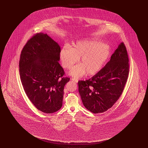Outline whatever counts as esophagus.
Wrapping results in <instances>:
<instances>
[{"instance_id": "esophagus-1", "label": "esophagus", "mask_w": 148, "mask_h": 148, "mask_svg": "<svg viewBox=\"0 0 148 148\" xmlns=\"http://www.w3.org/2000/svg\"><path fill=\"white\" fill-rule=\"evenodd\" d=\"M71 80H72L73 81H75V82H76V83H77V82H78V79H75V78H73L72 79H71Z\"/></svg>"}]
</instances>
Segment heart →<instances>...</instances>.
<instances>
[{"label":"heart","mask_w":148,"mask_h":148,"mask_svg":"<svg viewBox=\"0 0 148 148\" xmlns=\"http://www.w3.org/2000/svg\"><path fill=\"white\" fill-rule=\"evenodd\" d=\"M110 47L108 44L100 43L97 40H84L73 44L70 49L64 47L60 52L62 66L70 69L80 58L81 64L75 66L70 74L80 78L86 72L94 75L102 69L110 55Z\"/></svg>","instance_id":"heart-1"}]
</instances>
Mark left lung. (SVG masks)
<instances>
[{
    "mask_svg": "<svg viewBox=\"0 0 148 148\" xmlns=\"http://www.w3.org/2000/svg\"><path fill=\"white\" fill-rule=\"evenodd\" d=\"M129 69L126 48L122 42L96 75L89 80L79 81V92L85 108L94 114L112 108L123 93Z\"/></svg>",
    "mask_w": 148,
    "mask_h": 148,
    "instance_id": "1",
    "label": "left lung"
}]
</instances>
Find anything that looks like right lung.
<instances>
[{
    "instance_id": "obj_1",
    "label": "right lung",
    "mask_w": 148,
    "mask_h": 148,
    "mask_svg": "<svg viewBox=\"0 0 148 148\" xmlns=\"http://www.w3.org/2000/svg\"><path fill=\"white\" fill-rule=\"evenodd\" d=\"M60 47L47 34L36 33L22 50L19 73L28 98L43 113H53L62 105L64 89L70 78L64 77L59 64Z\"/></svg>"
}]
</instances>
